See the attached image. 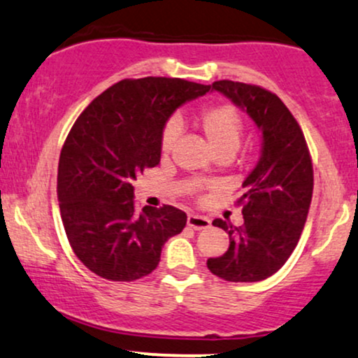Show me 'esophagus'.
<instances>
[{
    "label": "esophagus",
    "mask_w": 358,
    "mask_h": 358,
    "mask_svg": "<svg viewBox=\"0 0 358 358\" xmlns=\"http://www.w3.org/2000/svg\"><path fill=\"white\" fill-rule=\"evenodd\" d=\"M187 223L188 227L193 228V230H205V228H208L212 223H210V220L206 217H201V215H188L187 218Z\"/></svg>",
    "instance_id": "esophagus-1"
}]
</instances>
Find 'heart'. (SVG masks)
Listing matches in <instances>:
<instances>
[{
	"label": "heart",
	"mask_w": 358,
	"mask_h": 358,
	"mask_svg": "<svg viewBox=\"0 0 358 358\" xmlns=\"http://www.w3.org/2000/svg\"><path fill=\"white\" fill-rule=\"evenodd\" d=\"M196 122L218 157H231L238 150L243 135V120L234 106L227 103L206 106L198 113ZM178 135L180 124L175 120H170L160 136V150L163 155H168L173 150Z\"/></svg>",
	"instance_id": "heart-1"
}]
</instances>
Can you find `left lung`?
Segmentation results:
<instances>
[{
  "mask_svg": "<svg viewBox=\"0 0 358 358\" xmlns=\"http://www.w3.org/2000/svg\"><path fill=\"white\" fill-rule=\"evenodd\" d=\"M212 90L247 110L264 133V148L236 200L243 225L213 220L230 236V247L206 266L227 282H260L285 265L302 235L313 193L312 157L299 122L277 94L231 80L213 81Z\"/></svg>",
  "mask_w": 358,
  "mask_h": 358,
  "instance_id": "1",
  "label": "left lung"
}]
</instances>
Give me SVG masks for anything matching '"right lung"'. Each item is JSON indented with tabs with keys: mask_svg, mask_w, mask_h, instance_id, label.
Masks as SVG:
<instances>
[{
	"mask_svg": "<svg viewBox=\"0 0 358 358\" xmlns=\"http://www.w3.org/2000/svg\"><path fill=\"white\" fill-rule=\"evenodd\" d=\"M208 90L182 78H127L76 118L59 153L56 192L68 242L98 277H146L160 264L166 240L187 225V213L171 205L138 212L131 182L160 163L170 115Z\"/></svg>",
	"mask_w": 358,
	"mask_h": 358,
	"instance_id": "right-lung-1",
	"label": "right lung"
}]
</instances>
